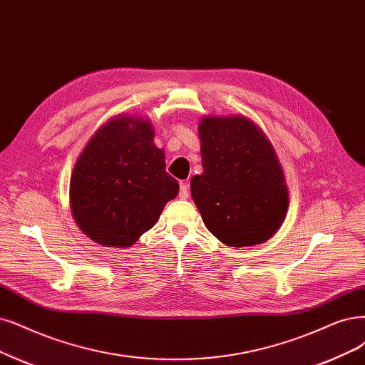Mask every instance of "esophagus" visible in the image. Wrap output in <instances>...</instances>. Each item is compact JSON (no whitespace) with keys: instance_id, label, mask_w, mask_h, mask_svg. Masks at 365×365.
Masks as SVG:
<instances>
[{"instance_id":"1","label":"esophagus","mask_w":365,"mask_h":365,"mask_svg":"<svg viewBox=\"0 0 365 365\" xmlns=\"http://www.w3.org/2000/svg\"><path fill=\"white\" fill-rule=\"evenodd\" d=\"M180 198H187L190 197V185L186 182H180V192H179Z\"/></svg>"}]
</instances>
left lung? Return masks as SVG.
<instances>
[{"label":"left lung","mask_w":365,"mask_h":365,"mask_svg":"<svg viewBox=\"0 0 365 365\" xmlns=\"http://www.w3.org/2000/svg\"><path fill=\"white\" fill-rule=\"evenodd\" d=\"M203 173L191 195L207 230L224 245L254 247L286 218L289 191L272 143L242 114L205 115L198 125Z\"/></svg>","instance_id":"obj_1"}]
</instances>
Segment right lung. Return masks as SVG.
I'll use <instances>...</instances> for the list:
<instances>
[{
    "label": "right lung",
    "instance_id": "right-lung-1",
    "mask_svg": "<svg viewBox=\"0 0 365 365\" xmlns=\"http://www.w3.org/2000/svg\"><path fill=\"white\" fill-rule=\"evenodd\" d=\"M153 138L150 120L118 114L94 132L76 159L71 210L81 232L96 244L129 248L179 194Z\"/></svg>",
    "mask_w": 365,
    "mask_h": 365
}]
</instances>
